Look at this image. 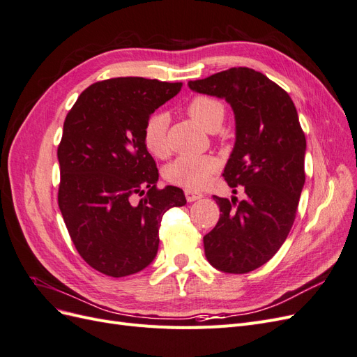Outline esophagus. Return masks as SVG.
<instances>
[{
	"label": "esophagus",
	"instance_id": "34e87169",
	"mask_svg": "<svg viewBox=\"0 0 357 357\" xmlns=\"http://www.w3.org/2000/svg\"><path fill=\"white\" fill-rule=\"evenodd\" d=\"M185 195H186L188 202H193V201H198V199L202 198V193H201V192L192 190V189H186V190H185Z\"/></svg>",
	"mask_w": 357,
	"mask_h": 357
}]
</instances>
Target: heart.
Masks as SVG:
<instances>
[{"label":"heart","mask_w":357,"mask_h":357,"mask_svg":"<svg viewBox=\"0 0 357 357\" xmlns=\"http://www.w3.org/2000/svg\"><path fill=\"white\" fill-rule=\"evenodd\" d=\"M186 113L193 122H197L205 131H218L225 119V105L220 100L208 95H197L188 102ZM168 119L164 113H155L147 119L143 129V142L150 155L156 158L165 156L168 152L167 142ZM219 169V160L210 156H188L176 158L165 168V178L186 189L199 190L210 181L211 176Z\"/></svg>","instance_id":"obj_1"}]
</instances>
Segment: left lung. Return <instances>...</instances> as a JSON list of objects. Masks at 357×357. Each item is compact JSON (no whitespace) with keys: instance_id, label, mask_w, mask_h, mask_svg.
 <instances>
[{"instance_id":"obj_1","label":"left lung","mask_w":357,"mask_h":357,"mask_svg":"<svg viewBox=\"0 0 357 357\" xmlns=\"http://www.w3.org/2000/svg\"><path fill=\"white\" fill-rule=\"evenodd\" d=\"M189 88L229 102L235 114V146L223 177L238 201L213 197L220 219L204 236L208 262L219 271L245 274L262 266L283 245L295 222L305 183V134L289 93L265 74L229 68Z\"/></svg>"}]
</instances>
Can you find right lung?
<instances>
[{"label": "right lung", "mask_w": 357, "mask_h": 357, "mask_svg": "<svg viewBox=\"0 0 357 357\" xmlns=\"http://www.w3.org/2000/svg\"><path fill=\"white\" fill-rule=\"evenodd\" d=\"M181 86L144 77L96 82L63 122L59 210L79 255L105 275L126 277L152 264L162 215L186 204L180 188H156L159 172L143 142L150 114ZM134 195L144 198L134 204Z\"/></svg>", "instance_id": "1"}]
</instances>
